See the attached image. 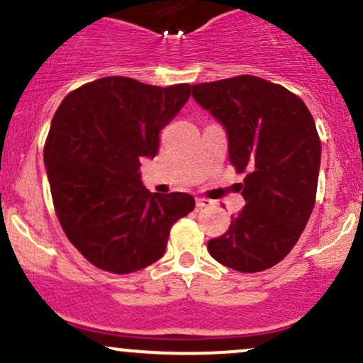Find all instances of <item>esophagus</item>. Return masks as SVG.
Segmentation results:
<instances>
[{
    "instance_id": "34e87169",
    "label": "esophagus",
    "mask_w": 363,
    "mask_h": 363,
    "mask_svg": "<svg viewBox=\"0 0 363 363\" xmlns=\"http://www.w3.org/2000/svg\"><path fill=\"white\" fill-rule=\"evenodd\" d=\"M211 205H213V203H211L210 199L196 198V206H198V208H208V206H211Z\"/></svg>"
}]
</instances>
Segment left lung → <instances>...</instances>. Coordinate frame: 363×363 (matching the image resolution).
Wrapping results in <instances>:
<instances>
[{"label":"left lung","instance_id":"8db88e82","mask_svg":"<svg viewBox=\"0 0 363 363\" xmlns=\"http://www.w3.org/2000/svg\"><path fill=\"white\" fill-rule=\"evenodd\" d=\"M193 97L225 128L230 164L245 172L239 184L245 206L208 252L235 272H264L297 244L314 208L320 165L314 118L301 97L251 74L193 85Z\"/></svg>","mask_w":363,"mask_h":363}]
</instances>
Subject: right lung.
Returning a JSON list of instances; mask_svg holds the SVG:
<instances>
[{"mask_svg": "<svg viewBox=\"0 0 363 363\" xmlns=\"http://www.w3.org/2000/svg\"><path fill=\"white\" fill-rule=\"evenodd\" d=\"M189 95L187 83L106 77L66 95L54 114L44 147L54 210L69 242L104 272L128 274L160 259L170 227L193 211V196L150 193L140 174Z\"/></svg>", "mask_w": 363, "mask_h": 363, "instance_id": "add662e5", "label": "right lung"}]
</instances>
